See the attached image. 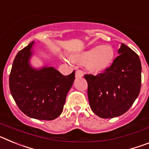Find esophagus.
I'll return each mask as SVG.
<instances>
[{"mask_svg":"<svg viewBox=\"0 0 149 149\" xmlns=\"http://www.w3.org/2000/svg\"><path fill=\"white\" fill-rule=\"evenodd\" d=\"M84 76V72L81 70H77L75 72V77L77 78H80V77H82Z\"/></svg>","mask_w":149,"mask_h":149,"instance_id":"esophagus-1","label":"esophagus"}]
</instances>
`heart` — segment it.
<instances>
[{
	"instance_id": "b5f03b06",
	"label": "heart",
	"mask_w": 149,
	"mask_h": 149,
	"mask_svg": "<svg viewBox=\"0 0 149 149\" xmlns=\"http://www.w3.org/2000/svg\"><path fill=\"white\" fill-rule=\"evenodd\" d=\"M115 52L109 45H96L70 56V60L77 64H85L88 70L93 73L105 71L113 62Z\"/></svg>"
}]
</instances>
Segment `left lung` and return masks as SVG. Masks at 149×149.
Listing matches in <instances>:
<instances>
[{"mask_svg": "<svg viewBox=\"0 0 149 149\" xmlns=\"http://www.w3.org/2000/svg\"><path fill=\"white\" fill-rule=\"evenodd\" d=\"M119 56L103 73L85 74L88 98L94 113L103 119L119 116L130 109L141 88L139 57L122 43Z\"/></svg>", "mask_w": 149, "mask_h": 149, "instance_id": "obj_1", "label": "left lung"}]
</instances>
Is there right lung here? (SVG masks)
<instances>
[{"label":"right lung","instance_id":"add662e5","mask_svg":"<svg viewBox=\"0 0 149 149\" xmlns=\"http://www.w3.org/2000/svg\"><path fill=\"white\" fill-rule=\"evenodd\" d=\"M33 44V41L14 59L9 81L10 93L18 108L27 116L53 120L63 112L75 72L65 76L54 67L33 68L29 60Z\"/></svg>","mask_w":149,"mask_h":149}]
</instances>
